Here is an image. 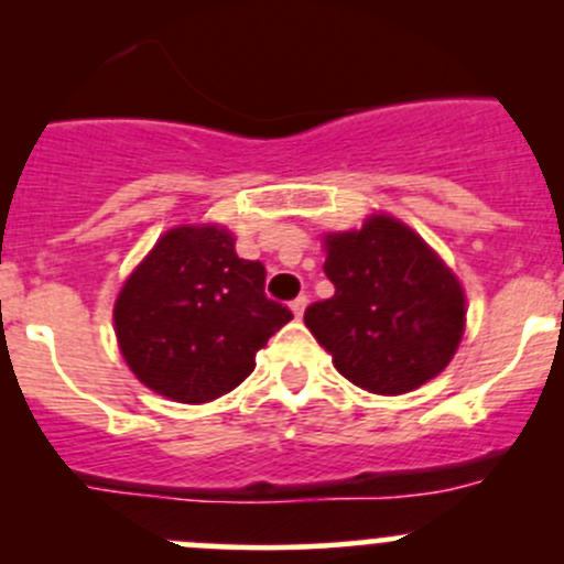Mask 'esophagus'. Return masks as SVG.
I'll return each mask as SVG.
<instances>
[{
	"label": "esophagus",
	"mask_w": 564,
	"mask_h": 564,
	"mask_svg": "<svg viewBox=\"0 0 564 564\" xmlns=\"http://www.w3.org/2000/svg\"><path fill=\"white\" fill-rule=\"evenodd\" d=\"M305 305H308V297H305V294H300L297 300H292V314L300 318L305 314Z\"/></svg>",
	"instance_id": "1"
}]
</instances>
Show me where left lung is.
Returning <instances> with one entry per match:
<instances>
[{
	"label": "left lung",
	"mask_w": 564,
	"mask_h": 564,
	"mask_svg": "<svg viewBox=\"0 0 564 564\" xmlns=\"http://www.w3.org/2000/svg\"><path fill=\"white\" fill-rule=\"evenodd\" d=\"M335 294L308 305L305 327L349 382L379 395L417 390L447 368L466 322L458 278L423 237L390 215L324 237Z\"/></svg>",
	"instance_id": "8db88e82"
}]
</instances>
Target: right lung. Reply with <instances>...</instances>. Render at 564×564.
Segmentation results:
<instances>
[{
  "mask_svg": "<svg viewBox=\"0 0 564 564\" xmlns=\"http://www.w3.org/2000/svg\"><path fill=\"white\" fill-rule=\"evenodd\" d=\"M264 278V264L240 259L220 226L166 231L113 305L130 371L180 403L235 390L256 368V351L292 318L267 297Z\"/></svg>",
  "mask_w": 564,
  "mask_h": 564,
  "instance_id": "1",
  "label": "right lung"
}]
</instances>
